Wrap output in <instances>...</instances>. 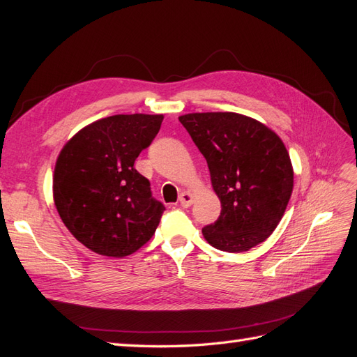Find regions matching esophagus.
I'll return each mask as SVG.
<instances>
[{"mask_svg":"<svg viewBox=\"0 0 357 357\" xmlns=\"http://www.w3.org/2000/svg\"><path fill=\"white\" fill-rule=\"evenodd\" d=\"M178 201H180V204L183 205V207H190L192 202H193V193H190L188 190L181 192L180 197H178Z\"/></svg>","mask_w":357,"mask_h":357,"instance_id":"obj_1","label":"esophagus"}]
</instances>
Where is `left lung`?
<instances>
[{"label":"left lung","instance_id":"8db88e82","mask_svg":"<svg viewBox=\"0 0 357 357\" xmlns=\"http://www.w3.org/2000/svg\"><path fill=\"white\" fill-rule=\"evenodd\" d=\"M210 169L219 219L202 229L219 250L240 253L264 243L282 220L294 190V167L273 129L240 113L178 117Z\"/></svg>","mask_w":357,"mask_h":357}]
</instances>
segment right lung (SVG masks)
Here are the masks:
<instances>
[{
	"label": "right lung",
	"instance_id": "1",
	"mask_svg": "<svg viewBox=\"0 0 357 357\" xmlns=\"http://www.w3.org/2000/svg\"><path fill=\"white\" fill-rule=\"evenodd\" d=\"M164 114H116L82 128L62 147L53 201L73 236L93 253L125 257L152 238L165 207L134 168Z\"/></svg>",
	"mask_w": 357,
	"mask_h": 357
}]
</instances>
